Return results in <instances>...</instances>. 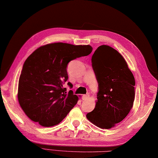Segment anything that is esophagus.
I'll list each match as a JSON object with an SVG mask.
<instances>
[{
  "mask_svg": "<svg viewBox=\"0 0 158 158\" xmlns=\"http://www.w3.org/2000/svg\"><path fill=\"white\" fill-rule=\"evenodd\" d=\"M89 97V96L88 94H86V95H83L82 96V99L83 100H86L87 99V98Z\"/></svg>",
  "mask_w": 158,
  "mask_h": 158,
  "instance_id": "1",
  "label": "esophagus"
}]
</instances>
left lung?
I'll use <instances>...</instances> for the list:
<instances>
[{
  "label": "left lung",
  "instance_id": "left-lung-1",
  "mask_svg": "<svg viewBox=\"0 0 158 158\" xmlns=\"http://www.w3.org/2000/svg\"><path fill=\"white\" fill-rule=\"evenodd\" d=\"M92 67L98 83L95 109L87 118L98 127L109 129L127 117L135 98V78L126 60L108 45L98 47Z\"/></svg>",
  "mask_w": 158,
  "mask_h": 158
}]
</instances>
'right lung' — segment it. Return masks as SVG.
<instances>
[{"label":"right lung","mask_w":158,"mask_h":158,"mask_svg":"<svg viewBox=\"0 0 158 158\" xmlns=\"http://www.w3.org/2000/svg\"><path fill=\"white\" fill-rule=\"evenodd\" d=\"M92 49L90 45L55 43L40 47L27 58L19 78L18 100L30 120L49 127L66 117L78 100L64 88L67 64L90 54ZM67 85L72 87L71 82Z\"/></svg>","instance_id":"add662e5"}]
</instances>
